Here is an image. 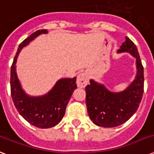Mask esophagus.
I'll use <instances>...</instances> for the list:
<instances>
[{"label":"esophagus","instance_id":"esophagus-1","mask_svg":"<svg viewBox=\"0 0 154 154\" xmlns=\"http://www.w3.org/2000/svg\"><path fill=\"white\" fill-rule=\"evenodd\" d=\"M88 84V76L85 72H81L77 75V85L79 88H85Z\"/></svg>","mask_w":154,"mask_h":154}]
</instances>
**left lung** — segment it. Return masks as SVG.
I'll return each instance as SVG.
<instances>
[{
	"mask_svg": "<svg viewBox=\"0 0 154 154\" xmlns=\"http://www.w3.org/2000/svg\"><path fill=\"white\" fill-rule=\"evenodd\" d=\"M117 52H129L136 58L137 72L129 86L121 93H112L103 85L90 80V85L85 87L89 117L95 125L105 128L126 122L138 109L144 93V68L137 46L126 37Z\"/></svg>",
	"mask_w": 154,
	"mask_h": 154,
	"instance_id": "8db88e82",
	"label": "left lung"
}]
</instances>
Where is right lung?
Masks as SVG:
<instances>
[{"label":"right lung","instance_id":"obj_1","mask_svg":"<svg viewBox=\"0 0 154 154\" xmlns=\"http://www.w3.org/2000/svg\"><path fill=\"white\" fill-rule=\"evenodd\" d=\"M46 32L45 29L37 30L19 45L10 73L11 96L16 109L29 123L42 129L55 126L61 121L70 97L77 89L76 77L59 80L51 91L42 97L28 96L21 89L16 72V61L19 52L38 35Z\"/></svg>","mask_w":154,"mask_h":154}]
</instances>
